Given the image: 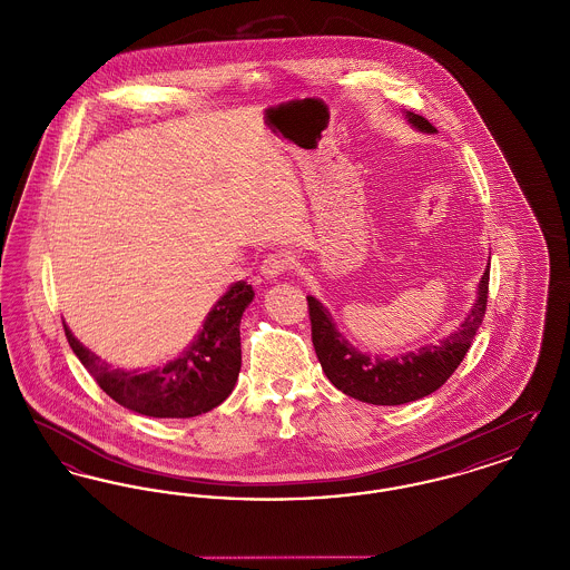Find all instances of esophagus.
I'll return each instance as SVG.
<instances>
[{"label": "esophagus", "instance_id": "34e87169", "mask_svg": "<svg viewBox=\"0 0 570 570\" xmlns=\"http://www.w3.org/2000/svg\"><path fill=\"white\" fill-rule=\"evenodd\" d=\"M291 267H293V256L288 252L279 249V252H272L265 256L261 272L265 273L267 277H277V275L288 272Z\"/></svg>", "mask_w": 570, "mask_h": 570}]
</instances>
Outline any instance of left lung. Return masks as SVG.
<instances>
[{
    "label": "left lung",
    "mask_w": 570,
    "mask_h": 570,
    "mask_svg": "<svg viewBox=\"0 0 570 570\" xmlns=\"http://www.w3.org/2000/svg\"><path fill=\"white\" fill-rule=\"evenodd\" d=\"M406 117L421 132H435L434 126L423 115L407 112ZM488 293L489 269L481 277L479 297L472 305V312L455 333L444 337L440 344L423 346L419 353L400 354L393 358L358 353L348 340L337 333L323 303L307 297L314 351L326 379L342 393L374 406L407 404L434 393L460 367L479 326L483 325Z\"/></svg>",
    "instance_id": "1"
}]
</instances>
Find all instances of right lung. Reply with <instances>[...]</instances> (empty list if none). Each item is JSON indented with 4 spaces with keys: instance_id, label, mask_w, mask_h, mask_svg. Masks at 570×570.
Returning <instances> with one entry per match:
<instances>
[{
    "instance_id": "add662e5",
    "label": "right lung",
    "mask_w": 570,
    "mask_h": 570,
    "mask_svg": "<svg viewBox=\"0 0 570 570\" xmlns=\"http://www.w3.org/2000/svg\"><path fill=\"white\" fill-rule=\"evenodd\" d=\"M254 298L252 286L239 279L209 312L203 331L179 358L149 372L112 370L98 354L85 348L63 325L70 348L98 386L119 406L156 419H190L219 406L239 379V323Z\"/></svg>"
}]
</instances>
